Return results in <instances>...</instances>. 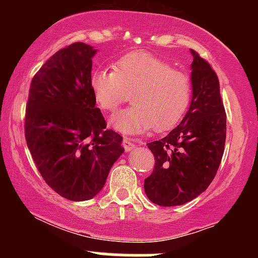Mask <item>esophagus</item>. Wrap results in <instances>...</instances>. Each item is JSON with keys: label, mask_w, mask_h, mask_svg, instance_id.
<instances>
[{"label": "esophagus", "mask_w": 258, "mask_h": 258, "mask_svg": "<svg viewBox=\"0 0 258 258\" xmlns=\"http://www.w3.org/2000/svg\"><path fill=\"white\" fill-rule=\"evenodd\" d=\"M122 146H123V148H125L126 152L128 153V152H131V150L135 149V148H137V143L133 141H130V139H125L122 143Z\"/></svg>", "instance_id": "esophagus-1"}]
</instances>
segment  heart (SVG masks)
Here are the masks:
<instances>
[{
    "label": "heart",
    "mask_w": 258,
    "mask_h": 258,
    "mask_svg": "<svg viewBox=\"0 0 258 258\" xmlns=\"http://www.w3.org/2000/svg\"><path fill=\"white\" fill-rule=\"evenodd\" d=\"M91 87L97 104L108 111H114L132 92L133 105L110 119L111 127L125 136L154 126L156 131H166L178 122L190 99L188 76L147 52L126 54L112 72L94 70Z\"/></svg>",
    "instance_id": "heart-1"
}]
</instances>
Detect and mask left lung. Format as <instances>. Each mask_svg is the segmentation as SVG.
I'll use <instances>...</instances> for the list:
<instances>
[{"mask_svg": "<svg viewBox=\"0 0 258 258\" xmlns=\"http://www.w3.org/2000/svg\"><path fill=\"white\" fill-rule=\"evenodd\" d=\"M190 53L188 111L166 137L147 144L155 167L144 179V190L160 206L183 205L204 193L214 180L224 152L227 116L218 78L197 52L190 49Z\"/></svg>", "mask_w": 258, "mask_h": 258, "instance_id": "8db88e82", "label": "left lung"}]
</instances>
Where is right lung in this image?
I'll return each mask as SVG.
<instances>
[{"label": "right lung", "instance_id": "obj_1", "mask_svg": "<svg viewBox=\"0 0 258 258\" xmlns=\"http://www.w3.org/2000/svg\"><path fill=\"white\" fill-rule=\"evenodd\" d=\"M97 49L76 42L42 65L31 81L25 138L35 165L55 193L84 201L104 186L122 155V137L106 123L91 87Z\"/></svg>", "mask_w": 258, "mask_h": 258}]
</instances>
